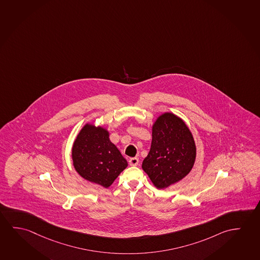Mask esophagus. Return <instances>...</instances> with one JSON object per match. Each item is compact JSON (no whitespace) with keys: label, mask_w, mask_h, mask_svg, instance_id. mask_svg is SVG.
<instances>
[{"label":"esophagus","mask_w":260,"mask_h":260,"mask_svg":"<svg viewBox=\"0 0 260 260\" xmlns=\"http://www.w3.org/2000/svg\"><path fill=\"white\" fill-rule=\"evenodd\" d=\"M138 164H139V159L138 158L133 157V158L129 159V165H131V166H136Z\"/></svg>","instance_id":"1"}]
</instances>
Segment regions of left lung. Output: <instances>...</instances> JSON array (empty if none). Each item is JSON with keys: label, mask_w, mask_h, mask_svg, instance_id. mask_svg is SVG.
I'll list each match as a JSON object with an SVG mask.
<instances>
[{"label": "left lung", "mask_w": 260, "mask_h": 260, "mask_svg": "<svg viewBox=\"0 0 260 260\" xmlns=\"http://www.w3.org/2000/svg\"><path fill=\"white\" fill-rule=\"evenodd\" d=\"M196 146L185 123L165 113L153 126V139L142 167L153 185L164 189L181 181L193 167Z\"/></svg>", "instance_id": "left-lung-1"}]
</instances>
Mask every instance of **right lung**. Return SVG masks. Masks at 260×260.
<instances>
[{"label": "right lung", "instance_id": "obj_1", "mask_svg": "<svg viewBox=\"0 0 260 260\" xmlns=\"http://www.w3.org/2000/svg\"><path fill=\"white\" fill-rule=\"evenodd\" d=\"M75 169L87 181L107 188L127 167V161L109 140L107 130L86 124L72 148Z\"/></svg>", "mask_w": 260, "mask_h": 260}]
</instances>
